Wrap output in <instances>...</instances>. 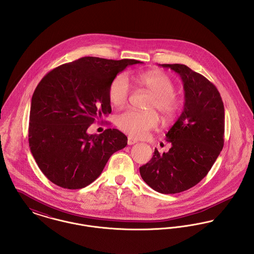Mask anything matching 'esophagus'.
<instances>
[{
  "label": "esophagus",
  "mask_w": 254,
  "mask_h": 254,
  "mask_svg": "<svg viewBox=\"0 0 254 254\" xmlns=\"http://www.w3.org/2000/svg\"><path fill=\"white\" fill-rule=\"evenodd\" d=\"M136 142H137L136 139H134V138H132V137H130V136L127 137V144H128V145H133V144H135Z\"/></svg>",
  "instance_id": "1"
}]
</instances>
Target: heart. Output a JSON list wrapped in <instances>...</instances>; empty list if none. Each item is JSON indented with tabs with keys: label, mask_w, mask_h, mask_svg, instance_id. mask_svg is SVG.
Returning a JSON list of instances; mask_svg holds the SVG:
<instances>
[{
	"label": "heart",
	"mask_w": 254,
	"mask_h": 254,
	"mask_svg": "<svg viewBox=\"0 0 254 254\" xmlns=\"http://www.w3.org/2000/svg\"><path fill=\"white\" fill-rule=\"evenodd\" d=\"M136 81L150 94L152 99L147 105L148 112L127 109L118 114L115 120L117 127L132 137H143L155 129L160 123L158 111L166 122L172 121L178 113L180 101L175 95L176 85L172 79L164 72L150 71L136 76ZM129 96V82L125 74L116 76L108 87V97L115 107L127 103Z\"/></svg>",
	"instance_id": "b5f03b06"
}]
</instances>
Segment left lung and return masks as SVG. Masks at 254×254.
I'll return each instance as SVG.
<instances>
[{"label": "left lung", "mask_w": 254, "mask_h": 254, "mask_svg": "<svg viewBox=\"0 0 254 254\" xmlns=\"http://www.w3.org/2000/svg\"><path fill=\"white\" fill-rule=\"evenodd\" d=\"M180 75L184 109L166 134L169 152L155 149L152 159L139 168L142 179L155 191H186L208 173L224 145V105L216 86L184 64H160Z\"/></svg>", "instance_id": "1"}]
</instances>
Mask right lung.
Segmentation results:
<instances>
[{
  "mask_svg": "<svg viewBox=\"0 0 254 254\" xmlns=\"http://www.w3.org/2000/svg\"><path fill=\"white\" fill-rule=\"evenodd\" d=\"M134 59L82 57L50 71L31 101L29 146L42 172L57 186L75 190L93 182L115 152L127 144L116 128L88 134L97 119L112 112L108 87Z\"/></svg>",
  "mask_w": 254,
  "mask_h": 254,
  "instance_id": "obj_1",
  "label": "right lung"
}]
</instances>
